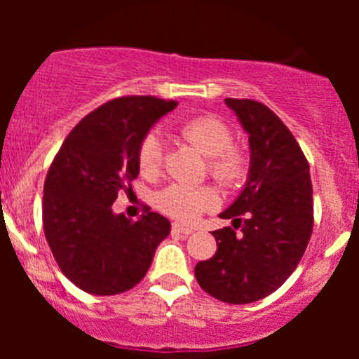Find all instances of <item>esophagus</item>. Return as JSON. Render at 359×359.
Masks as SVG:
<instances>
[{
  "label": "esophagus",
  "instance_id": "obj_1",
  "mask_svg": "<svg viewBox=\"0 0 359 359\" xmlns=\"http://www.w3.org/2000/svg\"><path fill=\"white\" fill-rule=\"evenodd\" d=\"M172 233L173 234H191V233H193V229H191V227H187V226H182V224H179V222H173L172 224Z\"/></svg>",
  "mask_w": 359,
  "mask_h": 359
}]
</instances>
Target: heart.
I'll use <instances>...</instances> for the list:
<instances>
[{"instance_id":"b5f03b06","label":"heart","mask_w":359,"mask_h":359,"mask_svg":"<svg viewBox=\"0 0 359 359\" xmlns=\"http://www.w3.org/2000/svg\"><path fill=\"white\" fill-rule=\"evenodd\" d=\"M184 139L210 159V173L222 184H233L243 175L245 158L233 147V133L220 119L212 116L189 119L180 128ZM163 146L154 132L147 133L139 146V166L142 173H156L161 166ZM217 203L210 187H189L172 184L158 194L156 205L166 215L182 222H193Z\"/></svg>"}]
</instances>
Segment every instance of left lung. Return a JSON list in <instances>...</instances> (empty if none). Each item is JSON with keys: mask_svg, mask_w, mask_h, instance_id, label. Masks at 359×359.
<instances>
[{"mask_svg": "<svg viewBox=\"0 0 359 359\" xmlns=\"http://www.w3.org/2000/svg\"><path fill=\"white\" fill-rule=\"evenodd\" d=\"M226 106L248 135V177L219 215L233 219L234 229L212 231L217 252L196 264L194 276L222 302L250 304L278 290L302 259L313 233V184L295 137L269 107L248 99H226Z\"/></svg>", "mask_w": 359, "mask_h": 359, "instance_id": "obj_1", "label": "left lung"}]
</instances>
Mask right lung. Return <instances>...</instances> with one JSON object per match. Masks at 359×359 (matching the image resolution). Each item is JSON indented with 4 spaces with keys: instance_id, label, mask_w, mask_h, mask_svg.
<instances>
[{
    "instance_id": "obj_1",
    "label": "right lung",
    "mask_w": 359,
    "mask_h": 359,
    "mask_svg": "<svg viewBox=\"0 0 359 359\" xmlns=\"http://www.w3.org/2000/svg\"><path fill=\"white\" fill-rule=\"evenodd\" d=\"M177 102L119 97L72 128L43 187V227L60 271L92 295L135 287L149 269L170 220L146 212L137 222L112 212L121 189L139 175V146Z\"/></svg>"
}]
</instances>
